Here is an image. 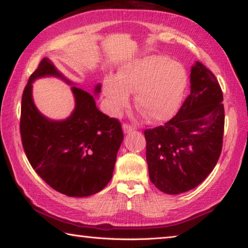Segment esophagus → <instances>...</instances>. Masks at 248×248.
<instances>
[{"label": "esophagus", "mask_w": 248, "mask_h": 248, "mask_svg": "<svg viewBox=\"0 0 248 248\" xmlns=\"http://www.w3.org/2000/svg\"><path fill=\"white\" fill-rule=\"evenodd\" d=\"M123 130H124V133H131V132L133 131V130H134V128H133V125L124 124H123Z\"/></svg>", "instance_id": "34e87169"}]
</instances>
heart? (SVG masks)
Returning <instances> with one entry per match:
<instances>
[{
	"mask_svg": "<svg viewBox=\"0 0 248 248\" xmlns=\"http://www.w3.org/2000/svg\"><path fill=\"white\" fill-rule=\"evenodd\" d=\"M188 83L182 63L161 56H148L123 65L117 78H107L104 94L114 115L129 106L130 93L136 105L155 123H164L177 114Z\"/></svg>",
	"mask_w": 248,
	"mask_h": 248,
	"instance_id": "obj_1",
	"label": "heart"
}]
</instances>
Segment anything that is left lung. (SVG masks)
I'll return each mask as SVG.
<instances>
[{"instance_id": "1", "label": "left lung", "mask_w": 248, "mask_h": 248, "mask_svg": "<svg viewBox=\"0 0 248 248\" xmlns=\"http://www.w3.org/2000/svg\"><path fill=\"white\" fill-rule=\"evenodd\" d=\"M223 94L215 74L197 61L190 94L174 118L144 131L150 180L169 195L194 189L211 173L222 151Z\"/></svg>"}]
</instances>
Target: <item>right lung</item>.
<instances>
[{"mask_svg":"<svg viewBox=\"0 0 248 248\" xmlns=\"http://www.w3.org/2000/svg\"><path fill=\"white\" fill-rule=\"evenodd\" d=\"M46 77L75 85L52 61L43 59L22 97L20 137L25 153L36 173L54 190L69 197L92 196L112 177L124 140L121 124L99 111L95 96L78 86L71 87L75 102L72 114L63 120L47 118L32 99V83ZM100 87V84L94 87L95 96Z\"/></svg>","mask_w":248,"mask_h":248,"instance_id":"right-lung-1","label":"right lung"}]
</instances>
